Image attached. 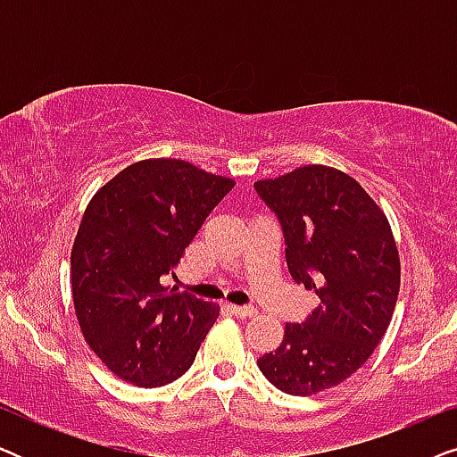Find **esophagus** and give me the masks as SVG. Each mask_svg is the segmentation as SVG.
Returning a JSON list of instances; mask_svg holds the SVG:
<instances>
[{"label":"esophagus","mask_w":457,"mask_h":457,"mask_svg":"<svg viewBox=\"0 0 457 457\" xmlns=\"http://www.w3.org/2000/svg\"><path fill=\"white\" fill-rule=\"evenodd\" d=\"M228 310L239 318H252V316L258 314V312H255V308H252V305H228Z\"/></svg>","instance_id":"esophagus-1"}]
</instances>
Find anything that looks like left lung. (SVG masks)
I'll return each mask as SVG.
<instances>
[{"mask_svg": "<svg viewBox=\"0 0 457 457\" xmlns=\"http://www.w3.org/2000/svg\"><path fill=\"white\" fill-rule=\"evenodd\" d=\"M253 187L278 218L293 280L320 297L308 320L285 324L283 343L258 366L289 395L333 389L389 328L402 277L391 224L358 180L330 166L308 164Z\"/></svg>", "mask_w": 457, "mask_h": 457, "instance_id": "obj_1", "label": "left lung"}]
</instances>
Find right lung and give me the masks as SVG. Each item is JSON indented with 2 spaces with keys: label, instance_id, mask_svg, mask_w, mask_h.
I'll return each instance as SVG.
<instances>
[{
  "label": "right lung",
  "instance_id": "obj_1",
  "mask_svg": "<svg viewBox=\"0 0 457 457\" xmlns=\"http://www.w3.org/2000/svg\"><path fill=\"white\" fill-rule=\"evenodd\" d=\"M235 187L185 160H141L87 205L71 253L87 345L116 377L164 386L189 370L220 308L162 285Z\"/></svg>",
  "mask_w": 457,
  "mask_h": 457
}]
</instances>
